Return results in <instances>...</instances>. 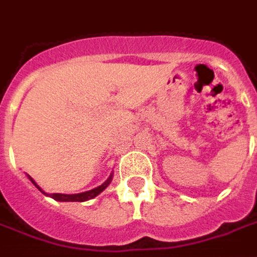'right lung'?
Segmentation results:
<instances>
[{"mask_svg": "<svg viewBox=\"0 0 257 257\" xmlns=\"http://www.w3.org/2000/svg\"><path fill=\"white\" fill-rule=\"evenodd\" d=\"M27 178H29V180H30L31 183L34 184L37 189L40 190L42 194H45V195H48V197H51V198H53L55 201H60V202H84V201H88V199L95 198V197H97L101 191H104V190L107 189V186L111 183L112 173L108 176V179H107L106 182H104L103 184L97 186V187H95V189L89 190V191H84V193H78V194H60V193L48 194L45 193V191H44V190H42L41 187L36 183V182H34V179L31 178V176L27 175Z\"/></svg>", "mask_w": 257, "mask_h": 257, "instance_id": "right-lung-1", "label": "right lung"}]
</instances>
